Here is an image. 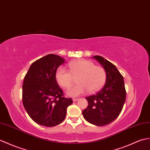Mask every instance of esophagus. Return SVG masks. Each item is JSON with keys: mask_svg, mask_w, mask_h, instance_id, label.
Wrapping results in <instances>:
<instances>
[{"mask_svg": "<svg viewBox=\"0 0 150 150\" xmlns=\"http://www.w3.org/2000/svg\"><path fill=\"white\" fill-rule=\"evenodd\" d=\"M79 100V98H73V101L74 102H76V101Z\"/></svg>", "mask_w": 150, "mask_h": 150, "instance_id": "1", "label": "esophagus"}]
</instances>
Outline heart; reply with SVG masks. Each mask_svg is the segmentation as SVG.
Returning a JSON list of instances; mask_svg holds the SVG:
<instances>
[{
	"mask_svg": "<svg viewBox=\"0 0 150 150\" xmlns=\"http://www.w3.org/2000/svg\"><path fill=\"white\" fill-rule=\"evenodd\" d=\"M68 67L69 71L63 67H59L55 73V79L61 87L68 88L72 83L73 76H79L76 79L78 84L67 91L69 96H77L88 90L91 93L96 92L102 88L106 81L105 69L91 61L79 59L69 62Z\"/></svg>",
	"mask_w": 150,
	"mask_h": 150,
	"instance_id": "heart-1",
	"label": "heart"
}]
</instances>
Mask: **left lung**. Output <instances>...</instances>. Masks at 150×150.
<instances>
[{"label":"left lung","instance_id":"1","mask_svg":"<svg viewBox=\"0 0 150 150\" xmlns=\"http://www.w3.org/2000/svg\"><path fill=\"white\" fill-rule=\"evenodd\" d=\"M93 58L105 69L107 79L100 91L86 97L88 105L82 114L88 122L96 126H104L112 122L121 113L126 100V90L123 76L116 66L99 55Z\"/></svg>","mask_w":150,"mask_h":150}]
</instances>
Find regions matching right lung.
<instances>
[{"instance_id":"1","label":"right lung","mask_w":150,"mask_h":150,"mask_svg":"<svg viewBox=\"0 0 150 150\" xmlns=\"http://www.w3.org/2000/svg\"><path fill=\"white\" fill-rule=\"evenodd\" d=\"M64 62L59 55L48 54L31 64L22 86V102L34 122L52 127L65 119L67 107L73 103L65 98L55 79L58 67Z\"/></svg>"}]
</instances>
